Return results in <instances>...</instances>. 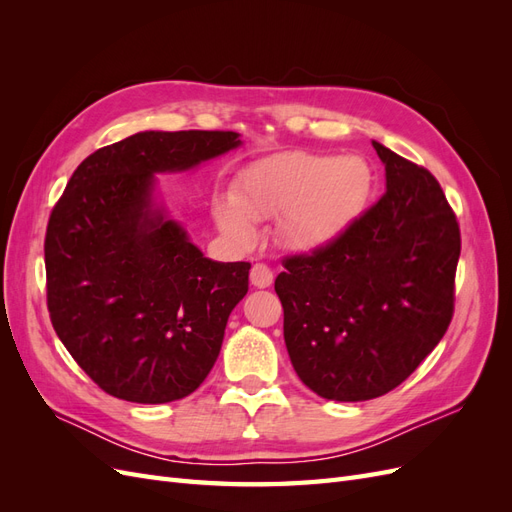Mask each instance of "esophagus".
Here are the masks:
<instances>
[{
	"instance_id": "esophagus-1",
	"label": "esophagus",
	"mask_w": 512,
	"mask_h": 512,
	"mask_svg": "<svg viewBox=\"0 0 512 512\" xmlns=\"http://www.w3.org/2000/svg\"><path fill=\"white\" fill-rule=\"evenodd\" d=\"M250 282L256 288H269L273 284V271L267 265H262V262H256L250 271Z\"/></svg>"
}]
</instances>
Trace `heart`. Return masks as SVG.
Returning a JSON list of instances; mask_svg holds the SVG:
<instances>
[{
	"label": "heart",
	"instance_id": "obj_1",
	"mask_svg": "<svg viewBox=\"0 0 512 512\" xmlns=\"http://www.w3.org/2000/svg\"><path fill=\"white\" fill-rule=\"evenodd\" d=\"M371 188L374 170L361 156L286 151L247 166L215 213L222 230L239 245L254 243L252 220H277L282 245L312 254L356 222Z\"/></svg>",
	"mask_w": 512,
	"mask_h": 512
}]
</instances>
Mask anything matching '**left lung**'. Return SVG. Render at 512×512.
I'll return each mask as SVG.
<instances>
[{
  "instance_id": "1",
  "label": "left lung",
  "mask_w": 512,
  "mask_h": 512,
  "mask_svg": "<svg viewBox=\"0 0 512 512\" xmlns=\"http://www.w3.org/2000/svg\"><path fill=\"white\" fill-rule=\"evenodd\" d=\"M386 192L331 245L284 260L275 292L305 386L333 401L393 391L453 318L459 224L429 170L376 141Z\"/></svg>"
}]
</instances>
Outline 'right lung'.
<instances>
[{
  "label": "right lung",
  "mask_w": 512,
  "mask_h": 512,
  "mask_svg": "<svg viewBox=\"0 0 512 512\" xmlns=\"http://www.w3.org/2000/svg\"><path fill=\"white\" fill-rule=\"evenodd\" d=\"M237 132H138L85 158L44 239L46 303L61 344L108 395L166 404L194 393L245 297L250 262H218L156 196L237 149Z\"/></svg>",
  "instance_id": "right-lung-1"
}]
</instances>
